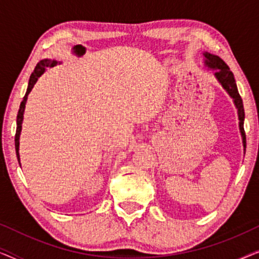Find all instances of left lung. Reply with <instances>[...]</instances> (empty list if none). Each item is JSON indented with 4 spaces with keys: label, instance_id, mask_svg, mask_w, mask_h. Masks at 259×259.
<instances>
[{
    "label": "left lung",
    "instance_id": "8db88e82",
    "mask_svg": "<svg viewBox=\"0 0 259 259\" xmlns=\"http://www.w3.org/2000/svg\"><path fill=\"white\" fill-rule=\"evenodd\" d=\"M205 63L207 67L214 69V75L217 77L219 82L222 83V86L224 87V90L230 94V97L233 99L237 109H238V118H239V128L240 133L243 137V144L244 148H246V137H245V131H244V118H245V113H244V106L243 100L240 98L238 93V88H237L235 76L233 73L230 70L229 66L223 61V60L217 55L210 54V53H205Z\"/></svg>",
    "mask_w": 259,
    "mask_h": 259
}]
</instances>
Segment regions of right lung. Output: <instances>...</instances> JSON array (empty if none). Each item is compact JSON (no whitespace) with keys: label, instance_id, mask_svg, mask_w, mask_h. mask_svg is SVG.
Here are the masks:
<instances>
[{"label":"right lung","instance_id":"obj_1","mask_svg":"<svg viewBox=\"0 0 259 259\" xmlns=\"http://www.w3.org/2000/svg\"><path fill=\"white\" fill-rule=\"evenodd\" d=\"M56 65L55 61H51V60H41L40 62L37 63L36 67H35L34 72L31 73L30 79H29V83H28V88L26 92V95H24L22 102L20 105V109L19 113H17V127H16V134H15V150H16V155H17V160L20 162V154H19V146H20V134H21V128H22V120H23V113H24V108H26V101H27V97L28 94L30 93L31 88L34 87V84L36 83V81L38 77L41 76V74L45 72L46 67L48 66H54Z\"/></svg>","mask_w":259,"mask_h":259}]
</instances>
